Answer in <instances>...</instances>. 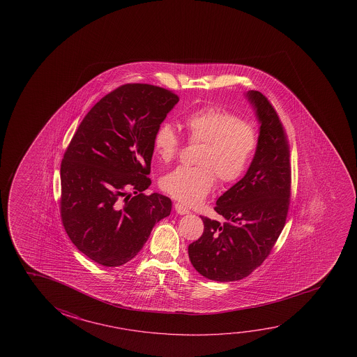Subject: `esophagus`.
<instances>
[{
	"label": "esophagus",
	"instance_id": "34e87169",
	"mask_svg": "<svg viewBox=\"0 0 357 357\" xmlns=\"http://www.w3.org/2000/svg\"><path fill=\"white\" fill-rule=\"evenodd\" d=\"M174 209H176V213H178L179 215H185V214L190 213V211L188 209L187 206L181 204V203H176V204H174Z\"/></svg>",
	"mask_w": 357,
	"mask_h": 357
}]
</instances>
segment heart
I'll list each match as a JSON object with an SVG mask.
<instances>
[{"label": "heart", "mask_w": 357, "mask_h": 357, "mask_svg": "<svg viewBox=\"0 0 357 357\" xmlns=\"http://www.w3.org/2000/svg\"><path fill=\"white\" fill-rule=\"evenodd\" d=\"M188 138L203 146L195 167H181L162 178L160 188L184 204L200 203L211 193L215 176L222 184H231L244 176L259 144V132L252 123L233 112L208 105L189 113L184 119ZM154 152L164 163L176 158L181 137L173 124L164 122L153 138Z\"/></svg>", "instance_id": "heart-1"}]
</instances>
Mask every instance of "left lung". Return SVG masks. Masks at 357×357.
Masks as SVG:
<instances>
[{
  "instance_id": "8db88e82",
  "label": "left lung",
  "mask_w": 357,
  "mask_h": 357,
  "mask_svg": "<svg viewBox=\"0 0 357 357\" xmlns=\"http://www.w3.org/2000/svg\"><path fill=\"white\" fill-rule=\"evenodd\" d=\"M259 121V144L249 169L216 200L225 222L202 216L203 235L188 246L189 259L209 280L235 281L252 274L281 234L290 204V153L285 130L268 98L246 92Z\"/></svg>"
}]
</instances>
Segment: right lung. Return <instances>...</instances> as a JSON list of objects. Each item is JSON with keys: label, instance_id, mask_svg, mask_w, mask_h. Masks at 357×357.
Returning a JSON list of instances; mask_svg holds the SVG:
<instances>
[{"label": "right lung", "instance_id": "1", "mask_svg": "<svg viewBox=\"0 0 357 357\" xmlns=\"http://www.w3.org/2000/svg\"><path fill=\"white\" fill-rule=\"evenodd\" d=\"M178 96L151 84H124L83 118L61 163V218L79 252L103 266L139 252L172 200L151 185L153 138Z\"/></svg>", "mask_w": 357, "mask_h": 357}]
</instances>
